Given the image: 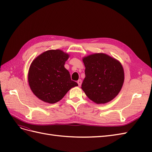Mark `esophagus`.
Here are the masks:
<instances>
[{"label": "esophagus", "instance_id": "1", "mask_svg": "<svg viewBox=\"0 0 152 152\" xmlns=\"http://www.w3.org/2000/svg\"><path fill=\"white\" fill-rule=\"evenodd\" d=\"M77 83H78V85H79V86H80L81 84H82V80L79 79V80L77 81Z\"/></svg>", "mask_w": 152, "mask_h": 152}]
</instances>
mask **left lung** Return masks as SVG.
<instances>
[{"label": "left lung", "mask_w": 152, "mask_h": 152, "mask_svg": "<svg viewBox=\"0 0 152 152\" xmlns=\"http://www.w3.org/2000/svg\"><path fill=\"white\" fill-rule=\"evenodd\" d=\"M86 77L82 89L97 104L108 103L120 92L124 80L121 63L108 55L97 53L83 58Z\"/></svg>", "instance_id": "1"}]
</instances>
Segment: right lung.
<instances>
[{
  "instance_id": "right-lung-1",
  "label": "right lung",
  "mask_w": 152,
  "mask_h": 152,
  "mask_svg": "<svg viewBox=\"0 0 152 152\" xmlns=\"http://www.w3.org/2000/svg\"><path fill=\"white\" fill-rule=\"evenodd\" d=\"M69 55L61 50H49L31 63L28 83L34 94L42 101L55 103L61 100L72 87L77 86L64 66Z\"/></svg>"
}]
</instances>
